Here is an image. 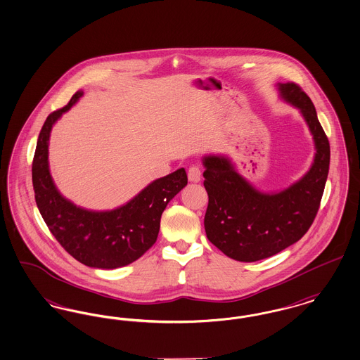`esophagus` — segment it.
Here are the masks:
<instances>
[{
    "instance_id": "obj_1",
    "label": "esophagus",
    "mask_w": 360,
    "mask_h": 360,
    "mask_svg": "<svg viewBox=\"0 0 360 360\" xmlns=\"http://www.w3.org/2000/svg\"><path fill=\"white\" fill-rule=\"evenodd\" d=\"M201 169H200L198 166H191V167L188 169V172H187V178H188V181H190V182L197 184V182H200V181H201Z\"/></svg>"
}]
</instances>
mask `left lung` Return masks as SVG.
Segmentation results:
<instances>
[{
	"label": "left lung",
	"instance_id": "left-lung-1",
	"mask_svg": "<svg viewBox=\"0 0 360 360\" xmlns=\"http://www.w3.org/2000/svg\"><path fill=\"white\" fill-rule=\"evenodd\" d=\"M281 101L300 111L315 144L309 170L290 186L265 193L253 186L225 155H205L203 186L209 195L205 231L228 257L268 259L297 243L312 225L330 169V142L308 95L295 83H277Z\"/></svg>",
	"mask_w": 360,
	"mask_h": 360
}]
</instances>
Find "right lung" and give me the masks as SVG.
<instances>
[{
  "mask_svg": "<svg viewBox=\"0 0 360 360\" xmlns=\"http://www.w3.org/2000/svg\"><path fill=\"white\" fill-rule=\"evenodd\" d=\"M83 94L77 91L64 108L52 112L44 123L32 165L34 198L46 226L73 259L91 268L116 269L143 256L157 241L162 213L186 186L187 175L182 167L158 178L112 210H88L67 200L49 170V136L53 124Z\"/></svg>",
  "mask_w": 360,
  "mask_h": 360,
  "instance_id": "obj_1",
  "label": "right lung"
}]
</instances>
